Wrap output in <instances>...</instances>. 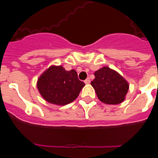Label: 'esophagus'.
I'll use <instances>...</instances> for the list:
<instances>
[{
  "label": "esophagus",
  "instance_id": "esophagus-1",
  "mask_svg": "<svg viewBox=\"0 0 158 158\" xmlns=\"http://www.w3.org/2000/svg\"><path fill=\"white\" fill-rule=\"evenodd\" d=\"M85 83L86 85H89V84L90 83V80H89V78H87V79L85 81Z\"/></svg>",
  "mask_w": 158,
  "mask_h": 158
}]
</instances>
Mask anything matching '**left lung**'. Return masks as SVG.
I'll return each mask as SVG.
<instances>
[{
    "mask_svg": "<svg viewBox=\"0 0 158 158\" xmlns=\"http://www.w3.org/2000/svg\"><path fill=\"white\" fill-rule=\"evenodd\" d=\"M94 75L91 85L100 101L107 104H118L124 101L129 84L122 75L107 66L96 71Z\"/></svg>",
    "mask_w": 158,
    "mask_h": 158,
    "instance_id": "obj_1",
    "label": "left lung"
}]
</instances>
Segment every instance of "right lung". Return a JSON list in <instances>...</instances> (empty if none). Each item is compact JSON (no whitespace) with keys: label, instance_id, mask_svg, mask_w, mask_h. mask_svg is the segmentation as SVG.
Listing matches in <instances>:
<instances>
[{"label":"right lung","instance_id":"1","mask_svg":"<svg viewBox=\"0 0 158 158\" xmlns=\"http://www.w3.org/2000/svg\"><path fill=\"white\" fill-rule=\"evenodd\" d=\"M85 85L77 77L74 69L65 70L62 65H51L40 75L37 89L46 101L63 106L77 99Z\"/></svg>","mask_w":158,"mask_h":158}]
</instances>
